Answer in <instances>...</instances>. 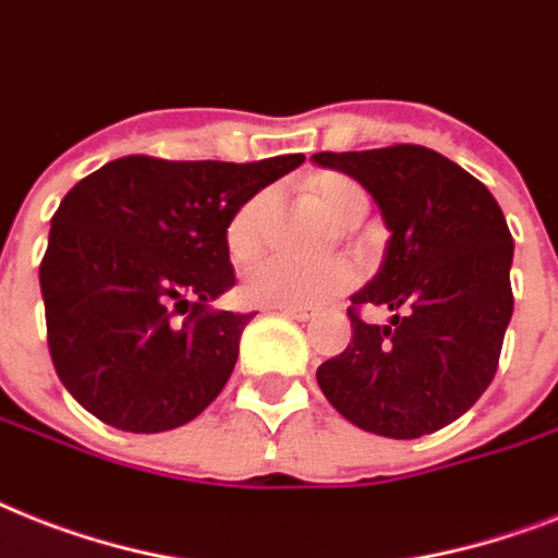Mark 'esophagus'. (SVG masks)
Instances as JSON below:
<instances>
[{
  "label": "esophagus",
  "instance_id": "obj_1",
  "mask_svg": "<svg viewBox=\"0 0 558 558\" xmlns=\"http://www.w3.org/2000/svg\"><path fill=\"white\" fill-rule=\"evenodd\" d=\"M280 315H287V318H294V320H312V318H315V312H312V310H280Z\"/></svg>",
  "mask_w": 558,
  "mask_h": 558
}]
</instances>
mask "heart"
I'll use <instances>...</instances> for the list:
<instances>
[{
  "mask_svg": "<svg viewBox=\"0 0 558 558\" xmlns=\"http://www.w3.org/2000/svg\"><path fill=\"white\" fill-rule=\"evenodd\" d=\"M312 201L338 226H357L364 220L369 197L355 180L343 174H320L310 185ZM269 215V192L252 194L226 226V246L234 260H248L264 243V226ZM355 271L347 260L298 264L287 257H264L243 275V294L257 306L271 310H312L332 301L352 287Z\"/></svg>",
  "mask_w": 558,
  "mask_h": 558,
  "instance_id": "heart-1",
  "label": "heart"
}]
</instances>
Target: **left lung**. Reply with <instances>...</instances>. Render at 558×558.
<instances>
[{
    "mask_svg": "<svg viewBox=\"0 0 558 558\" xmlns=\"http://www.w3.org/2000/svg\"><path fill=\"white\" fill-rule=\"evenodd\" d=\"M312 160L373 194L389 229L381 269L352 294V341L318 366L326 401L355 427L421 438L490 387L513 315V238L473 174L424 146L320 151ZM361 308H387L366 325Z\"/></svg>",
    "mask_w": 558,
    "mask_h": 558,
    "instance_id": "1",
    "label": "left lung"
}]
</instances>
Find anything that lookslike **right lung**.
<instances>
[{"label":"right lung","instance_id":"add662e5","mask_svg":"<svg viewBox=\"0 0 558 558\" xmlns=\"http://www.w3.org/2000/svg\"><path fill=\"white\" fill-rule=\"evenodd\" d=\"M306 160L106 162L51 217L39 287L59 381L99 421L162 433L206 410L255 312L211 310L234 287L226 226Z\"/></svg>","mask_w":558,"mask_h":558}]
</instances>
